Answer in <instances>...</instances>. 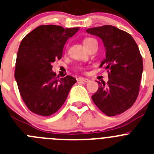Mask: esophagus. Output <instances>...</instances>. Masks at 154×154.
<instances>
[{"mask_svg": "<svg viewBox=\"0 0 154 154\" xmlns=\"http://www.w3.org/2000/svg\"><path fill=\"white\" fill-rule=\"evenodd\" d=\"M76 80H77V82H90L89 79L82 78V77H79V78L76 79Z\"/></svg>", "mask_w": 154, "mask_h": 154, "instance_id": "obj_1", "label": "esophagus"}]
</instances>
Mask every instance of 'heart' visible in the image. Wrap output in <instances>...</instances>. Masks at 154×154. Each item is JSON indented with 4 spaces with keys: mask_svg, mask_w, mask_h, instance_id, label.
Instances as JSON below:
<instances>
[{
    "mask_svg": "<svg viewBox=\"0 0 154 154\" xmlns=\"http://www.w3.org/2000/svg\"><path fill=\"white\" fill-rule=\"evenodd\" d=\"M94 41H96L94 38H85V39L83 40V44L84 45H85V47L88 48L89 45H90V44L92 43V42H94Z\"/></svg>",
    "mask_w": 154,
    "mask_h": 154,
    "instance_id": "b5f03b06",
    "label": "heart"
}]
</instances>
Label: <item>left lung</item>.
I'll return each mask as SVG.
<instances>
[{
	"instance_id": "1",
	"label": "left lung",
	"mask_w": 154,
	"mask_h": 154,
	"mask_svg": "<svg viewBox=\"0 0 154 154\" xmlns=\"http://www.w3.org/2000/svg\"><path fill=\"white\" fill-rule=\"evenodd\" d=\"M91 35L103 40L106 58L99 68L106 69L107 84L99 82L97 92L92 96L96 106L108 116L129 109L137 100L143 73V58L133 37L112 25L87 29Z\"/></svg>"
}]
</instances>
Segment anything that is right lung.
<instances>
[{"mask_svg": "<svg viewBox=\"0 0 154 154\" xmlns=\"http://www.w3.org/2000/svg\"><path fill=\"white\" fill-rule=\"evenodd\" d=\"M79 28L48 24L24 37L17 51L14 77L20 95L31 112L43 116L55 113L76 82L72 76L57 79L51 63L61 59L65 42Z\"/></svg>", "mask_w": 154, "mask_h": 154, "instance_id": "obj_1", "label": "right lung"}]
</instances>
